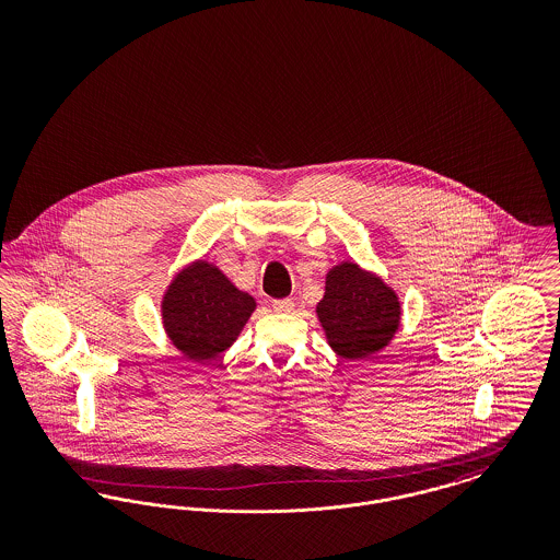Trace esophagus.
I'll return each instance as SVG.
<instances>
[{"mask_svg":"<svg viewBox=\"0 0 560 560\" xmlns=\"http://www.w3.org/2000/svg\"><path fill=\"white\" fill-rule=\"evenodd\" d=\"M272 311H275V313H292L293 302L292 300H288V298H283V300H272Z\"/></svg>","mask_w":560,"mask_h":560,"instance_id":"obj_1","label":"esophagus"}]
</instances>
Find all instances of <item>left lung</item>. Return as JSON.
Listing matches in <instances>:
<instances>
[{
	"instance_id": "1",
	"label": "left lung",
	"mask_w": 560,
	"mask_h": 560,
	"mask_svg": "<svg viewBox=\"0 0 560 560\" xmlns=\"http://www.w3.org/2000/svg\"><path fill=\"white\" fill-rule=\"evenodd\" d=\"M331 348L345 359H363L386 347L399 327V300L377 277L352 262L331 268L317 306Z\"/></svg>"
}]
</instances>
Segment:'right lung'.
I'll use <instances>...</instances> for the list:
<instances>
[{
    "instance_id": "right-lung-1",
    "label": "right lung",
    "mask_w": 560,
    "mask_h": 560,
    "mask_svg": "<svg viewBox=\"0 0 560 560\" xmlns=\"http://www.w3.org/2000/svg\"><path fill=\"white\" fill-rule=\"evenodd\" d=\"M256 302L206 262L183 270L163 298L172 342L192 361H210L231 347Z\"/></svg>"
}]
</instances>
